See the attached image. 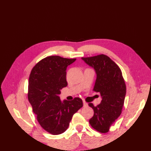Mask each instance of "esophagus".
<instances>
[{
	"mask_svg": "<svg viewBox=\"0 0 151 151\" xmlns=\"http://www.w3.org/2000/svg\"><path fill=\"white\" fill-rule=\"evenodd\" d=\"M83 105H84V107H87L88 105V103L86 102L83 101Z\"/></svg>",
	"mask_w": 151,
	"mask_h": 151,
	"instance_id": "esophagus-1",
	"label": "esophagus"
}]
</instances>
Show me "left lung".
Here are the masks:
<instances>
[{"mask_svg":"<svg viewBox=\"0 0 151 151\" xmlns=\"http://www.w3.org/2000/svg\"><path fill=\"white\" fill-rule=\"evenodd\" d=\"M82 60L95 70L97 77L93 91L99 92L102 98L96 107L93 103L88 104L94 111L89 122L97 132L107 133L122 113L124 103L126 87L122 71L105 55L82 58Z\"/></svg>","mask_w":151,"mask_h":151,"instance_id":"8db88e82","label":"left lung"}]
</instances>
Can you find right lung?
<instances>
[{
  "label": "right lung",
  "mask_w": 151,
  "mask_h": 151,
  "mask_svg": "<svg viewBox=\"0 0 151 151\" xmlns=\"http://www.w3.org/2000/svg\"><path fill=\"white\" fill-rule=\"evenodd\" d=\"M76 59L58 55L40 61L31 72L28 99L41 127L53 135H59L68 128L73 114L82 107L81 98L61 101L59 95L67 86L66 70Z\"/></svg>",
  "instance_id": "right-lung-1"
}]
</instances>
